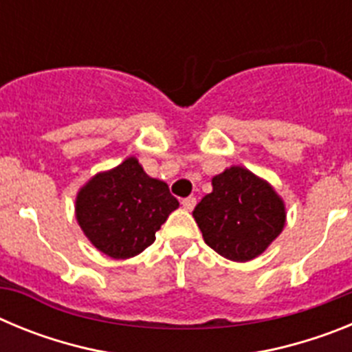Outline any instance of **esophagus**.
Wrapping results in <instances>:
<instances>
[{
	"label": "esophagus",
	"mask_w": 352,
	"mask_h": 352,
	"mask_svg": "<svg viewBox=\"0 0 352 352\" xmlns=\"http://www.w3.org/2000/svg\"><path fill=\"white\" fill-rule=\"evenodd\" d=\"M195 203H197V199L194 197V195H190V197H185L182 199V206L185 208V210L192 211L195 208Z\"/></svg>",
	"instance_id": "1"
}]
</instances>
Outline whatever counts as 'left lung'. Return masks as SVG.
<instances>
[{
    "label": "left lung",
    "mask_w": 352,
    "mask_h": 352,
    "mask_svg": "<svg viewBox=\"0 0 352 352\" xmlns=\"http://www.w3.org/2000/svg\"><path fill=\"white\" fill-rule=\"evenodd\" d=\"M213 192L195 206L194 219L208 247L226 259H256L285 226V206L268 182L232 166L211 179Z\"/></svg>",
    "instance_id": "8db88e82"
}]
</instances>
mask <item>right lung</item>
Instances as JSON below:
<instances>
[{
  "instance_id": "1",
  "label": "right lung",
  "mask_w": 352,
  "mask_h": 352,
  "mask_svg": "<svg viewBox=\"0 0 352 352\" xmlns=\"http://www.w3.org/2000/svg\"><path fill=\"white\" fill-rule=\"evenodd\" d=\"M179 206L167 183L149 178L135 157L98 173L76 199V219L105 256L129 259L155 241V232Z\"/></svg>"
}]
</instances>
